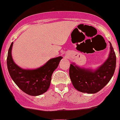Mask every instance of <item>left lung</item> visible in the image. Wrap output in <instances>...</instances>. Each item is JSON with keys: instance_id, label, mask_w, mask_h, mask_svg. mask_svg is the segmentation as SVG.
I'll return each instance as SVG.
<instances>
[{"instance_id": "obj_1", "label": "left lung", "mask_w": 120, "mask_h": 120, "mask_svg": "<svg viewBox=\"0 0 120 120\" xmlns=\"http://www.w3.org/2000/svg\"><path fill=\"white\" fill-rule=\"evenodd\" d=\"M110 51L106 61L96 69L70 64L69 74L75 89L83 93H96L104 87L113 76L116 67V56L110 42Z\"/></svg>"}]
</instances>
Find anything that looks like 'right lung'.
I'll list each match as a JSON object with an SVG mask.
<instances>
[{
  "label": "right lung",
  "mask_w": 120,
  "mask_h": 120,
  "mask_svg": "<svg viewBox=\"0 0 120 120\" xmlns=\"http://www.w3.org/2000/svg\"><path fill=\"white\" fill-rule=\"evenodd\" d=\"M13 43L10 46L7 57L8 70L13 81L22 91L30 96H38L47 92L50 86L53 72L57 68L62 57L52 58L37 68H22L13 60Z\"/></svg>",
  "instance_id": "obj_1"
}]
</instances>
